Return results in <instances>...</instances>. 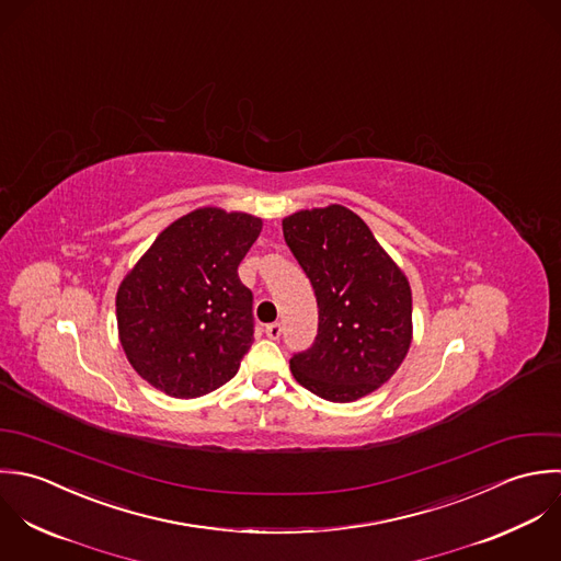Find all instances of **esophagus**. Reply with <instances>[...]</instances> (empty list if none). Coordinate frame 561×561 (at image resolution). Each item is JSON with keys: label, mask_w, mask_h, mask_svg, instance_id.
<instances>
[{"label": "esophagus", "mask_w": 561, "mask_h": 561, "mask_svg": "<svg viewBox=\"0 0 561 561\" xmlns=\"http://www.w3.org/2000/svg\"><path fill=\"white\" fill-rule=\"evenodd\" d=\"M280 333H283V324H280V322H274V324H267V327H265V335H267L270 340H278Z\"/></svg>", "instance_id": "34e87169"}]
</instances>
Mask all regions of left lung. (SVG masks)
<instances>
[{"label":"left lung","mask_w":561,"mask_h":561,"mask_svg":"<svg viewBox=\"0 0 561 561\" xmlns=\"http://www.w3.org/2000/svg\"><path fill=\"white\" fill-rule=\"evenodd\" d=\"M283 234L318 300V335L289 362L294 378L331 402L359 400L391 378L411 346V287L342 204L298 210Z\"/></svg>","instance_id":"8db88e82"}]
</instances>
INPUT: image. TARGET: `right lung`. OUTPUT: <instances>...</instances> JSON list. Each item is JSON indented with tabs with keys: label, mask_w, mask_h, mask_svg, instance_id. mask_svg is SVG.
<instances>
[{
	"label": "right lung",
	"mask_w": 561,
	"mask_h": 561,
	"mask_svg": "<svg viewBox=\"0 0 561 561\" xmlns=\"http://www.w3.org/2000/svg\"><path fill=\"white\" fill-rule=\"evenodd\" d=\"M261 217L215 206L170 224L117 291L119 342L130 366L174 398L228 382L254 342L252 291L237 267Z\"/></svg>",
	"instance_id": "obj_1"
}]
</instances>
